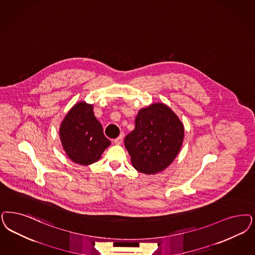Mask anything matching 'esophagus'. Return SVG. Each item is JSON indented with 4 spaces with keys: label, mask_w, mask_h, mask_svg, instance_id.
<instances>
[{
    "label": "esophagus",
    "mask_w": 255,
    "mask_h": 255,
    "mask_svg": "<svg viewBox=\"0 0 255 255\" xmlns=\"http://www.w3.org/2000/svg\"><path fill=\"white\" fill-rule=\"evenodd\" d=\"M123 133H121V134H120V136H119V137H117V138L115 139V144H117V145H120V144H122V143H123Z\"/></svg>",
    "instance_id": "34e87169"
}]
</instances>
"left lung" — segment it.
<instances>
[{
  "instance_id": "obj_1",
  "label": "left lung",
  "mask_w": 255,
  "mask_h": 255,
  "mask_svg": "<svg viewBox=\"0 0 255 255\" xmlns=\"http://www.w3.org/2000/svg\"><path fill=\"white\" fill-rule=\"evenodd\" d=\"M134 123L133 131L124 138L132 167L148 175L165 170L183 145L184 124L163 103L141 108Z\"/></svg>"
}]
</instances>
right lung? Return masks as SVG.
I'll list each match as a JSON object with an SVG mask.
<instances>
[{"instance_id": "1", "label": "right lung", "mask_w": 255, "mask_h": 255, "mask_svg": "<svg viewBox=\"0 0 255 255\" xmlns=\"http://www.w3.org/2000/svg\"><path fill=\"white\" fill-rule=\"evenodd\" d=\"M62 147L74 163L88 166L101 158L111 145L93 112V105L78 102L70 109L59 128Z\"/></svg>"}]
</instances>
